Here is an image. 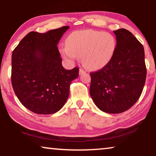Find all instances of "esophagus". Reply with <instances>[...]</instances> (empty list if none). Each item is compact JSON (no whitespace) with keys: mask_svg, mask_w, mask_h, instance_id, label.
Listing matches in <instances>:
<instances>
[{"mask_svg":"<svg viewBox=\"0 0 156 156\" xmlns=\"http://www.w3.org/2000/svg\"><path fill=\"white\" fill-rule=\"evenodd\" d=\"M85 73V71L83 69H79V75H82V74Z\"/></svg>","mask_w":156,"mask_h":156,"instance_id":"obj_1","label":"esophagus"}]
</instances>
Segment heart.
<instances>
[{
	"instance_id": "1",
	"label": "heart",
	"mask_w": 156,
	"mask_h": 156,
	"mask_svg": "<svg viewBox=\"0 0 156 156\" xmlns=\"http://www.w3.org/2000/svg\"><path fill=\"white\" fill-rule=\"evenodd\" d=\"M66 47L60 52L64 58H82L86 69L98 71L110 62L117 47V40L113 34L97 30H80L68 37Z\"/></svg>"
}]
</instances>
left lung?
I'll return each instance as SVG.
<instances>
[{
	"mask_svg": "<svg viewBox=\"0 0 156 156\" xmlns=\"http://www.w3.org/2000/svg\"><path fill=\"white\" fill-rule=\"evenodd\" d=\"M117 47L110 62L90 73V94L100 110L119 114L131 108L141 96L146 78L143 45L125 29L113 31Z\"/></svg>",
	"mask_w": 156,
	"mask_h": 156,
	"instance_id": "8db88e82",
	"label": "left lung"
}]
</instances>
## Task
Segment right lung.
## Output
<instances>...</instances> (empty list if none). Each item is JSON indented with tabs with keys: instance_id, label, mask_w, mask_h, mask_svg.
Listing matches in <instances>:
<instances>
[{
	"instance_id": "1",
	"label": "right lung",
	"mask_w": 156,
	"mask_h": 156,
	"mask_svg": "<svg viewBox=\"0 0 156 156\" xmlns=\"http://www.w3.org/2000/svg\"><path fill=\"white\" fill-rule=\"evenodd\" d=\"M69 28L30 32L12 51L13 90L22 105L32 112L51 115L60 110L69 96L70 85L78 78V68L63 67L57 47Z\"/></svg>"
}]
</instances>
